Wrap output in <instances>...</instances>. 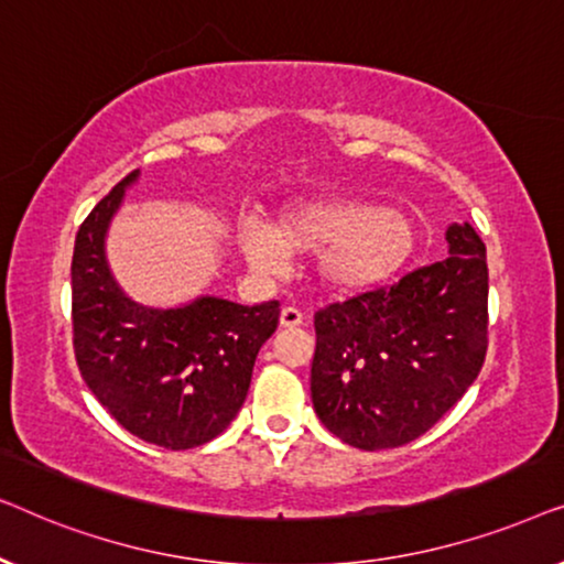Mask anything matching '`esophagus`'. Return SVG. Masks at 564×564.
<instances>
[{"mask_svg":"<svg viewBox=\"0 0 564 564\" xmlns=\"http://www.w3.org/2000/svg\"><path fill=\"white\" fill-rule=\"evenodd\" d=\"M305 315L297 311V307H282L280 313V326L282 328H295V326H303Z\"/></svg>","mask_w":564,"mask_h":564,"instance_id":"obj_1","label":"esophagus"}]
</instances>
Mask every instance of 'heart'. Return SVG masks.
I'll list each match as a JSON object with an SVG mask.
<instances>
[{"instance_id": "b5f03b06", "label": "heart", "mask_w": 564, "mask_h": 564, "mask_svg": "<svg viewBox=\"0 0 564 564\" xmlns=\"http://www.w3.org/2000/svg\"><path fill=\"white\" fill-rule=\"evenodd\" d=\"M238 246L251 269L288 274L292 253H313L315 276L336 295L380 290L403 272L419 246V228L398 207L354 197H315L284 205L272 226L246 218Z\"/></svg>"}]
</instances>
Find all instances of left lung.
I'll use <instances>...</instances> for the list:
<instances>
[{
    "label": "left lung",
    "instance_id": "1",
    "mask_svg": "<svg viewBox=\"0 0 564 564\" xmlns=\"http://www.w3.org/2000/svg\"><path fill=\"white\" fill-rule=\"evenodd\" d=\"M449 257L390 290L315 313L313 408L357 449L403 446L434 426L480 375L488 349V261L469 223L446 228Z\"/></svg>",
    "mask_w": 564,
    "mask_h": 564
}]
</instances>
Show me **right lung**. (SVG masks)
<instances>
[{
    "mask_svg": "<svg viewBox=\"0 0 564 564\" xmlns=\"http://www.w3.org/2000/svg\"><path fill=\"white\" fill-rule=\"evenodd\" d=\"M138 176L115 184L76 234V365L122 429L166 449H192L223 434L241 411L257 354L280 323V303L249 307L199 295L153 307L130 297L115 280L105 243Z\"/></svg>",
    "mask_w": 564,
    "mask_h": 564,
    "instance_id": "1",
    "label": "right lung"
}]
</instances>
